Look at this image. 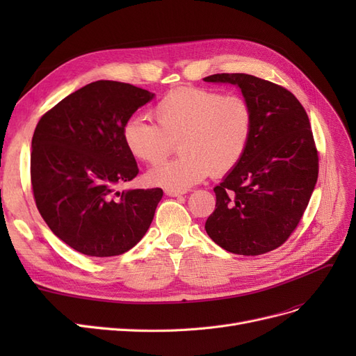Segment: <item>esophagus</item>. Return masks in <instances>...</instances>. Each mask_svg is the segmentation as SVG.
Here are the masks:
<instances>
[{
	"label": "esophagus",
	"instance_id": "esophagus-1",
	"mask_svg": "<svg viewBox=\"0 0 356 356\" xmlns=\"http://www.w3.org/2000/svg\"><path fill=\"white\" fill-rule=\"evenodd\" d=\"M166 195L168 196H170V197H178V196H182V195H184V190H170V188H168L166 191Z\"/></svg>",
	"mask_w": 356,
	"mask_h": 356
}]
</instances>
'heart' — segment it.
I'll list each match as a JSON object with an SVG mask.
<instances>
[{
  "label": "heart",
  "instance_id": "b5f03b06",
  "mask_svg": "<svg viewBox=\"0 0 356 356\" xmlns=\"http://www.w3.org/2000/svg\"><path fill=\"white\" fill-rule=\"evenodd\" d=\"M156 124L132 117L123 126L129 152L145 163H157L179 145L181 157L161 161L147 172L157 187L187 190L229 174L241 163L254 134V110L241 95L202 88H178L153 106Z\"/></svg>",
  "mask_w": 356,
  "mask_h": 356
}]
</instances>
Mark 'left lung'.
<instances>
[{
  "instance_id": "1",
  "label": "left lung",
  "mask_w": 356,
  "mask_h": 356,
  "mask_svg": "<svg viewBox=\"0 0 356 356\" xmlns=\"http://www.w3.org/2000/svg\"><path fill=\"white\" fill-rule=\"evenodd\" d=\"M239 86L254 110V134L241 163L213 188L204 229L225 251L260 255L296 230L314 193L319 159L306 110L285 88L250 74H213Z\"/></svg>"
}]
</instances>
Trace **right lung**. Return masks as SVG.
<instances>
[{
	"instance_id": "right-lung-1",
	"label": "right lung",
	"mask_w": 356,
	"mask_h": 356,
	"mask_svg": "<svg viewBox=\"0 0 356 356\" xmlns=\"http://www.w3.org/2000/svg\"><path fill=\"white\" fill-rule=\"evenodd\" d=\"M153 98L134 84L99 80L40 118L32 136V191L42 220L72 250L120 255L152 224L163 190L117 188L139 172L123 126Z\"/></svg>"
}]
</instances>
